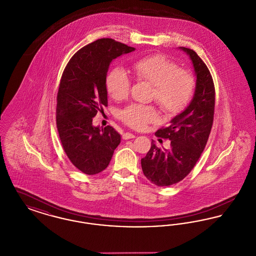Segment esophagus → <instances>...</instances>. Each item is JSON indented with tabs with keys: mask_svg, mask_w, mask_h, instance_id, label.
<instances>
[{
	"mask_svg": "<svg viewBox=\"0 0 256 256\" xmlns=\"http://www.w3.org/2000/svg\"><path fill=\"white\" fill-rule=\"evenodd\" d=\"M122 138L124 140H128V139H132L135 138V135L132 134H130V132H126L122 135Z\"/></svg>",
	"mask_w": 256,
	"mask_h": 256,
	"instance_id": "esophagus-1",
	"label": "esophagus"
}]
</instances>
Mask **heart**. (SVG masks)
<instances>
[{
  "mask_svg": "<svg viewBox=\"0 0 256 256\" xmlns=\"http://www.w3.org/2000/svg\"><path fill=\"white\" fill-rule=\"evenodd\" d=\"M132 73L137 80L152 84L150 100H156L167 114L184 110L195 90V80L186 70L180 69L176 62L162 54L146 56L132 63ZM132 80L120 67L111 69L106 80L110 97L122 100L128 97ZM119 117L130 128H145L148 124L156 122L158 112L154 106L132 104L121 110Z\"/></svg>",
  "mask_w": 256,
  "mask_h": 256,
  "instance_id": "1",
  "label": "heart"
}]
</instances>
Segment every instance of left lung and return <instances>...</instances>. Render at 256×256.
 Wrapping results in <instances>:
<instances>
[{"label": "left lung", "mask_w": 256, "mask_h": 256, "mask_svg": "<svg viewBox=\"0 0 256 256\" xmlns=\"http://www.w3.org/2000/svg\"><path fill=\"white\" fill-rule=\"evenodd\" d=\"M189 54L196 74L195 95L187 108L176 116L169 126L156 132L170 140L169 150L160 148L154 141L141 159L146 178L158 186H170L189 174L202 156L212 128L215 110V87L206 64L195 50L182 47Z\"/></svg>", "instance_id": "1"}]
</instances>
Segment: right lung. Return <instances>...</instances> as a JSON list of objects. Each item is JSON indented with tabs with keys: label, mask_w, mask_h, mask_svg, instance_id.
<instances>
[{
	"label": "right lung",
	"mask_w": 256,
	"mask_h": 256,
	"mask_svg": "<svg viewBox=\"0 0 256 256\" xmlns=\"http://www.w3.org/2000/svg\"><path fill=\"white\" fill-rule=\"evenodd\" d=\"M111 38L78 50L67 63L58 92L56 128L74 166L86 174L106 169L121 136L112 126H93L98 111L108 106L106 73L114 58L134 50Z\"/></svg>",
	"instance_id": "right-lung-1"
}]
</instances>
